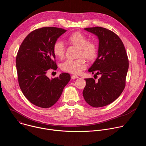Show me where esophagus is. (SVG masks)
Wrapping results in <instances>:
<instances>
[{"instance_id": "1", "label": "esophagus", "mask_w": 146, "mask_h": 146, "mask_svg": "<svg viewBox=\"0 0 146 146\" xmlns=\"http://www.w3.org/2000/svg\"><path fill=\"white\" fill-rule=\"evenodd\" d=\"M78 77L76 75H72L71 76V78L72 79H76V78H77Z\"/></svg>"}]
</instances>
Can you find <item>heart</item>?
Here are the masks:
<instances>
[{"mask_svg":"<svg viewBox=\"0 0 146 146\" xmlns=\"http://www.w3.org/2000/svg\"><path fill=\"white\" fill-rule=\"evenodd\" d=\"M66 41L70 45L78 47L76 59H68L60 65L61 69L66 72L74 74H80L87 67L86 58L92 61L98 54V46L94 40H88L87 37L80 32H75L69 35ZM53 53L59 59L63 58L65 52V47L61 41H56L53 45Z\"/></svg>","mask_w":146,"mask_h":146,"instance_id":"1","label":"heart"}]
</instances>
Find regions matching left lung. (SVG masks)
I'll return each mask as SVG.
<instances>
[{
	"label": "left lung",
	"mask_w": 146,
	"mask_h": 146,
	"mask_svg": "<svg viewBox=\"0 0 146 146\" xmlns=\"http://www.w3.org/2000/svg\"><path fill=\"white\" fill-rule=\"evenodd\" d=\"M84 29L99 38L98 56L88 71L101 77L97 81L92 78H85L83 96L92 107L105 106L117 99L125 87L128 55L122 40L111 31L100 27Z\"/></svg>",
	"instance_id": "1"
}]
</instances>
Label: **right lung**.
<instances>
[{
  "label": "right lung",
  "mask_w": 146,
  "mask_h": 146,
  "mask_svg": "<svg viewBox=\"0 0 146 146\" xmlns=\"http://www.w3.org/2000/svg\"><path fill=\"white\" fill-rule=\"evenodd\" d=\"M66 32L56 27H43L31 32L24 40L16 56L19 87L27 99L42 108L53 106L70 80L67 73L50 79L46 74L57 66L53 45Z\"/></svg>",
  "instance_id": "1"
}]
</instances>
